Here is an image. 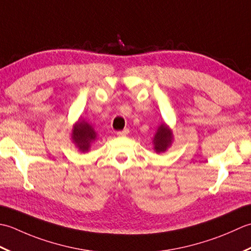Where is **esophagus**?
<instances>
[{
  "label": "esophagus",
  "instance_id": "obj_1",
  "mask_svg": "<svg viewBox=\"0 0 251 251\" xmlns=\"http://www.w3.org/2000/svg\"><path fill=\"white\" fill-rule=\"evenodd\" d=\"M127 133H129V129H125V130H122V131L117 132V135H118V136H125V135L127 134Z\"/></svg>",
  "mask_w": 251,
  "mask_h": 251
}]
</instances>
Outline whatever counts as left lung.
Here are the masks:
<instances>
[{
  "mask_svg": "<svg viewBox=\"0 0 251 251\" xmlns=\"http://www.w3.org/2000/svg\"><path fill=\"white\" fill-rule=\"evenodd\" d=\"M173 142V134L170 127H169L165 122L158 126L156 134L152 139V144H154V150L158 154L165 152L169 147L171 146Z\"/></svg>",
  "mask_w": 251,
  "mask_h": 251,
  "instance_id": "obj_1",
  "label": "left lung"
}]
</instances>
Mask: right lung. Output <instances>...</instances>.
<instances>
[{
    "label": "right lung",
    "instance_id": "add662e5",
    "mask_svg": "<svg viewBox=\"0 0 251 251\" xmlns=\"http://www.w3.org/2000/svg\"><path fill=\"white\" fill-rule=\"evenodd\" d=\"M96 132L94 127L92 126L89 122L82 119H79L73 126V132H71V139L75 143V145L78 147L81 152H86L90 151V147L96 140Z\"/></svg>",
    "mask_w": 251,
    "mask_h": 251
}]
</instances>
